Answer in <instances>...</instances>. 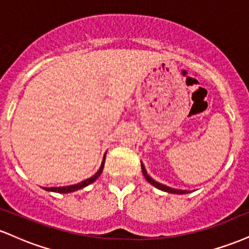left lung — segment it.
Here are the masks:
<instances>
[{
  "label": "left lung",
  "mask_w": 249,
  "mask_h": 249,
  "mask_svg": "<svg viewBox=\"0 0 249 249\" xmlns=\"http://www.w3.org/2000/svg\"><path fill=\"white\" fill-rule=\"evenodd\" d=\"M142 174H144L145 179H146L147 181L150 182L151 185H153L154 187L159 188V190L164 191V192H168V193H174V194H185V193H188V191H184V190H177V188H171V187H168V186H165V185L160 184V182L156 181V180H153V179L151 178V177L148 176V174H147L146 170H145V166H144V165H142Z\"/></svg>",
  "instance_id": "8db88e82"
}]
</instances>
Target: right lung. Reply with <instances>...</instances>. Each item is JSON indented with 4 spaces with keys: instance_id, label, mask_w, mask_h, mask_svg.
<instances>
[{
    "instance_id": "1",
    "label": "right lung",
    "mask_w": 249,
    "mask_h": 249,
    "mask_svg": "<svg viewBox=\"0 0 249 249\" xmlns=\"http://www.w3.org/2000/svg\"><path fill=\"white\" fill-rule=\"evenodd\" d=\"M107 154V153H105ZM105 154H104V158H103V161H102V165L101 167H99L98 172H96L95 176H92L91 178H89L87 180H84V181L79 182V184H76V185H70V186H63V187H44L43 190L45 191H50V192H57V193H70V192H75V191H78L81 190V188L88 186V185L92 184L95 180L98 178L99 176H101V173L103 172V168H104V162H105Z\"/></svg>"
}]
</instances>
